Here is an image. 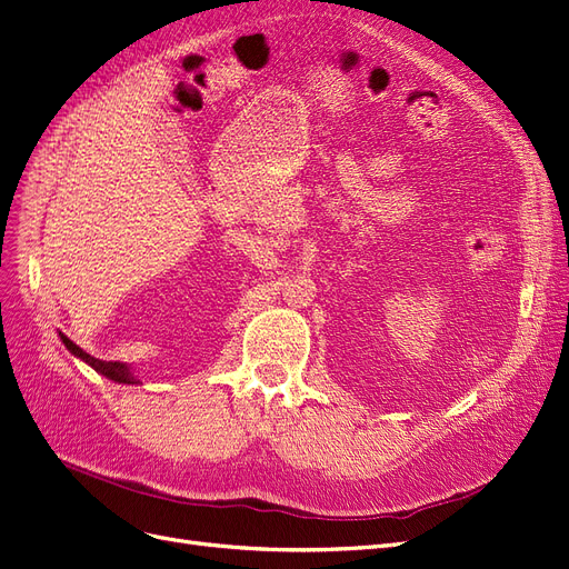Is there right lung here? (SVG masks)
I'll list each match as a JSON object with an SVG mask.
<instances>
[{
  "label": "right lung",
  "mask_w": 569,
  "mask_h": 569,
  "mask_svg": "<svg viewBox=\"0 0 569 569\" xmlns=\"http://www.w3.org/2000/svg\"><path fill=\"white\" fill-rule=\"evenodd\" d=\"M60 340H62V345H66L74 356H79L81 361H87L93 370H98L100 375H104V377H110V380H114V382H119V385H138L140 380H136L133 377V372H131V368L126 366V363H117V361H100V359H93L91 353H87L83 351L81 347H77L70 338H66V335L60 332Z\"/></svg>",
  "instance_id": "obj_1"
}]
</instances>
